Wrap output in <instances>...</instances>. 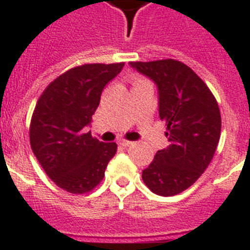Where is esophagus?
I'll use <instances>...</instances> for the list:
<instances>
[{
    "mask_svg": "<svg viewBox=\"0 0 250 250\" xmlns=\"http://www.w3.org/2000/svg\"><path fill=\"white\" fill-rule=\"evenodd\" d=\"M132 144H133V143H132V141H128V140H121V141H119V145L125 146V147L132 145Z\"/></svg>",
    "mask_w": 250,
    "mask_h": 250,
    "instance_id": "34e87169",
    "label": "esophagus"
}]
</instances>
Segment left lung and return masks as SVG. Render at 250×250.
<instances>
[{"label":"left lung","mask_w":250,"mask_h":250,"mask_svg":"<svg viewBox=\"0 0 250 250\" xmlns=\"http://www.w3.org/2000/svg\"><path fill=\"white\" fill-rule=\"evenodd\" d=\"M129 65L157 83L159 117L169 141L144 169L143 180L157 195H177L213 159L221 136L220 107L203 79L184 62L163 59Z\"/></svg>","instance_id":"left-lung-1"}]
</instances>
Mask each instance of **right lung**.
Returning <instances> with one entry per match:
<instances>
[{
	"label": "right lung",
	"mask_w": 250,
	"mask_h": 250,
	"mask_svg": "<svg viewBox=\"0 0 250 250\" xmlns=\"http://www.w3.org/2000/svg\"><path fill=\"white\" fill-rule=\"evenodd\" d=\"M123 66L125 62H115L69 69L38 99L30 121V147L46 174L65 191L93 190L117 153V144L101 143L84 128L92 121L104 87Z\"/></svg>",
	"instance_id": "obj_1"
}]
</instances>
